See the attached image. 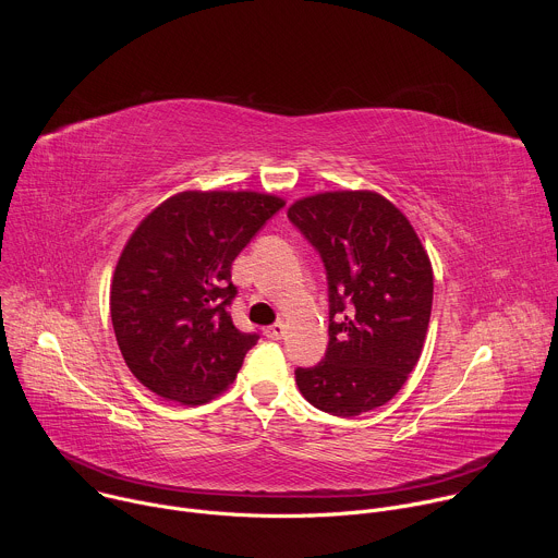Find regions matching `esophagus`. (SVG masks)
Wrapping results in <instances>:
<instances>
[{
	"label": "esophagus",
	"mask_w": 558,
	"mask_h": 558,
	"mask_svg": "<svg viewBox=\"0 0 558 558\" xmlns=\"http://www.w3.org/2000/svg\"><path fill=\"white\" fill-rule=\"evenodd\" d=\"M265 333H267L271 340H282V336H284V325H282V323H276V325L267 327Z\"/></svg>",
	"instance_id": "obj_1"
}]
</instances>
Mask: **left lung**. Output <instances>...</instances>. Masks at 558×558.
Returning a JSON list of instances; mask_svg holds the SVG:
<instances>
[{
	"mask_svg": "<svg viewBox=\"0 0 558 558\" xmlns=\"http://www.w3.org/2000/svg\"><path fill=\"white\" fill-rule=\"evenodd\" d=\"M289 220L320 252L329 280V349L298 368L304 400L355 417L384 407L417 366L433 308V265L411 220L371 190L295 201Z\"/></svg>",
	"mask_w": 558,
	"mask_h": 558,
	"instance_id": "8db88e82",
	"label": "left lung"
}]
</instances>
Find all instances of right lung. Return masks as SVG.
I'll return each instance as SVG.
<instances>
[{
    "label": "right lung",
    "instance_id": "right-lung-1",
    "mask_svg": "<svg viewBox=\"0 0 558 558\" xmlns=\"http://www.w3.org/2000/svg\"><path fill=\"white\" fill-rule=\"evenodd\" d=\"M282 205L250 190H187L138 222L114 267L110 315L145 388L198 407L233 384L258 336L231 323V263Z\"/></svg>",
    "mask_w": 558,
    "mask_h": 558
}]
</instances>
